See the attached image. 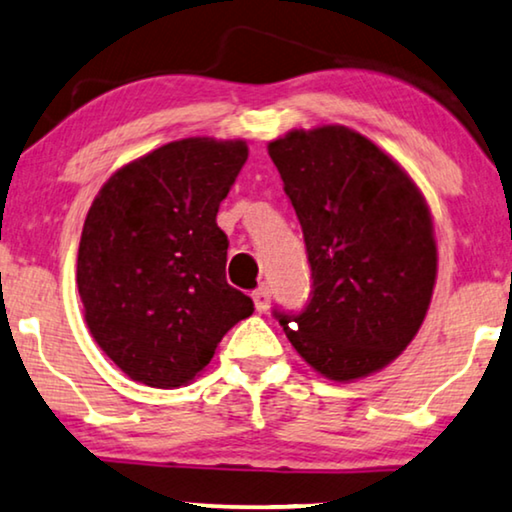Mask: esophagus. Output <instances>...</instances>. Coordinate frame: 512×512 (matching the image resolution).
I'll list each match as a JSON object with an SVG mask.
<instances>
[{
  "label": "esophagus",
  "instance_id": "34e87169",
  "mask_svg": "<svg viewBox=\"0 0 512 512\" xmlns=\"http://www.w3.org/2000/svg\"><path fill=\"white\" fill-rule=\"evenodd\" d=\"M271 294H269V287H259V290L253 292V301H255V311L257 313H266L269 311V304H271Z\"/></svg>",
  "mask_w": 512,
  "mask_h": 512
}]
</instances>
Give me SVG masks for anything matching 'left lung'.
I'll use <instances>...</instances> for the list:
<instances>
[{"instance_id": "obj_1", "label": "left lung", "mask_w": 512, "mask_h": 512, "mask_svg": "<svg viewBox=\"0 0 512 512\" xmlns=\"http://www.w3.org/2000/svg\"><path fill=\"white\" fill-rule=\"evenodd\" d=\"M304 229L313 290L280 313L294 350L336 383L394 362L420 331L436 285L427 199L385 150L355 129H292L269 143Z\"/></svg>"}]
</instances>
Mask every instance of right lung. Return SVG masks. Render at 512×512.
<instances>
[{
    "label": "right lung",
    "instance_id": "add662e5",
    "mask_svg": "<svg viewBox=\"0 0 512 512\" xmlns=\"http://www.w3.org/2000/svg\"><path fill=\"white\" fill-rule=\"evenodd\" d=\"M246 160L243 139L171 141L120 167L92 201L78 294L92 338L136 383L187 385L255 311L227 283L229 241L215 222Z\"/></svg>",
    "mask_w": 512,
    "mask_h": 512
}]
</instances>
